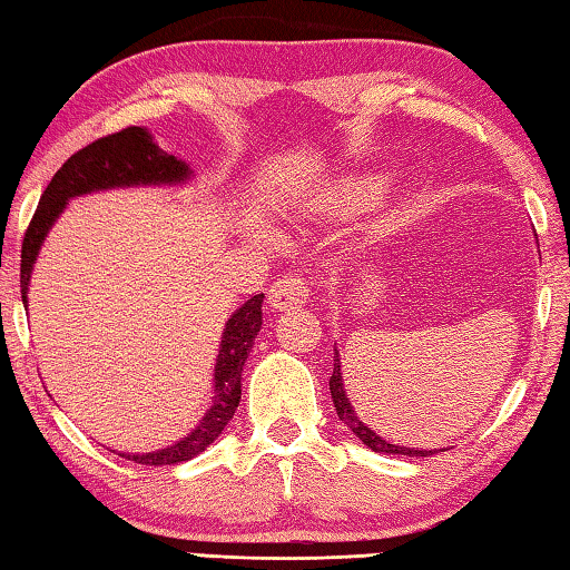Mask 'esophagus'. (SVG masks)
<instances>
[{"label": "esophagus", "mask_w": 570, "mask_h": 570, "mask_svg": "<svg viewBox=\"0 0 570 570\" xmlns=\"http://www.w3.org/2000/svg\"><path fill=\"white\" fill-rule=\"evenodd\" d=\"M308 301V284L301 276H282L269 288V306L286 311Z\"/></svg>", "instance_id": "1"}]
</instances>
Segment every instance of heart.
I'll return each instance as SVG.
<instances>
[{
    "label": "heart",
    "mask_w": 570,
    "mask_h": 570,
    "mask_svg": "<svg viewBox=\"0 0 570 570\" xmlns=\"http://www.w3.org/2000/svg\"><path fill=\"white\" fill-rule=\"evenodd\" d=\"M387 180L383 175H343L336 180L314 185L298 197V215L331 217L373 207L385 195Z\"/></svg>",
    "instance_id": "b5f03b06"
}]
</instances>
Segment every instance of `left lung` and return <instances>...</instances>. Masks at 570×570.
<instances>
[{
	"instance_id": "8db88e82",
	"label": "left lung",
	"mask_w": 570,
	"mask_h": 570,
	"mask_svg": "<svg viewBox=\"0 0 570 570\" xmlns=\"http://www.w3.org/2000/svg\"><path fill=\"white\" fill-rule=\"evenodd\" d=\"M333 373H331V397H333V407H336L338 417L343 420V425H348L355 438H358L365 448H371L373 452H383V454H405V456H428L432 454V450H415V448H400V444H390L387 440H383L381 434H375L371 428L365 425V422L355 415V410L351 405L348 395H345V387H343V373H341V358H338V351L333 353Z\"/></svg>"
}]
</instances>
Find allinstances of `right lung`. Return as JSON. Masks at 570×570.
<instances>
[{"mask_svg": "<svg viewBox=\"0 0 570 570\" xmlns=\"http://www.w3.org/2000/svg\"><path fill=\"white\" fill-rule=\"evenodd\" d=\"M189 170L187 163L177 160L175 155L158 148V142L145 128L130 126L122 128L114 136L98 138L73 153L69 160L61 165V170L51 177L49 187L43 189L39 207L24 234L21 244V301L27 306V292L31 282V269L37 262L39 249L43 244L56 217L61 215L66 203L71 197L96 193V189H114V187H136V185H180L187 183ZM262 298L256 294L234 311L225 326V336L219 343V355L215 365V397L205 412L199 425L170 448L145 454H120L126 460L148 466L177 464L187 462L205 452L215 442L222 430L227 428L234 410L239 407L242 397V371L247 363V355L254 345L256 333L262 328Z\"/></svg>", "mask_w": 570, "mask_h": 570, "instance_id": "1", "label": "right lung"}]
</instances>
